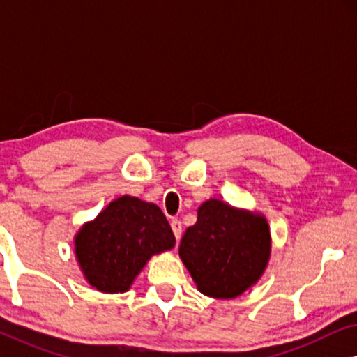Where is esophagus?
Listing matches in <instances>:
<instances>
[{"label":"esophagus","instance_id":"obj_1","mask_svg":"<svg viewBox=\"0 0 357 357\" xmlns=\"http://www.w3.org/2000/svg\"><path fill=\"white\" fill-rule=\"evenodd\" d=\"M170 226H172L175 238L180 241V236H182V222H180L178 219H172V221H170Z\"/></svg>","mask_w":357,"mask_h":357}]
</instances>
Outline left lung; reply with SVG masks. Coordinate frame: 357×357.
<instances>
[{
	"label": "left lung",
	"mask_w": 357,
	"mask_h": 357,
	"mask_svg": "<svg viewBox=\"0 0 357 357\" xmlns=\"http://www.w3.org/2000/svg\"><path fill=\"white\" fill-rule=\"evenodd\" d=\"M270 253L266 218L216 198L198 208L197 224L185 231L178 247L198 291L216 299H234L257 284Z\"/></svg>",
	"instance_id": "obj_1"
}]
</instances>
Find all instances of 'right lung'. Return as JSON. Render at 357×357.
Instances as JSON below:
<instances>
[{
    "label": "right lung",
    "instance_id": "1",
    "mask_svg": "<svg viewBox=\"0 0 357 357\" xmlns=\"http://www.w3.org/2000/svg\"><path fill=\"white\" fill-rule=\"evenodd\" d=\"M174 245L175 236L158 204L128 195L114 199L75 237L86 281L107 294L128 291L149 258Z\"/></svg>",
    "mask_w": 357,
    "mask_h": 357
}]
</instances>
